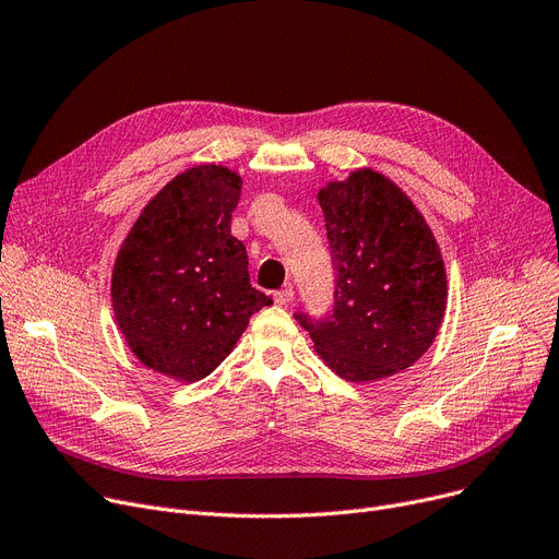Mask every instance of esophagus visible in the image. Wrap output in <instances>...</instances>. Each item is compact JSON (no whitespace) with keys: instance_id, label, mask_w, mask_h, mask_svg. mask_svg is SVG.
<instances>
[{"instance_id":"esophagus-1","label":"esophagus","mask_w":559,"mask_h":559,"mask_svg":"<svg viewBox=\"0 0 559 559\" xmlns=\"http://www.w3.org/2000/svg\"><path fill=\"white\" fill-rule=\"evenodd\" d=\"M292 299H295V289H292V287H283V289H278L276 295H274V301L278 306H287Z\"/></svg>"}]
</instances>
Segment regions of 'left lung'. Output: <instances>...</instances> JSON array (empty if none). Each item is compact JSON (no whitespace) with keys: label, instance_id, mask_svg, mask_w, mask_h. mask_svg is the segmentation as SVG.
Segmentation results:
<instances>
[{"label":"left lung","instance_id":"obj_1","mask_svg":"<svg viewBox=\"0 0 559 559\" xmlns=\"http://www.w3.org/2000/svg\"><path fill=\"white\" fill-rule=\"evenodd\" d=\"M335 270L333 310L295 317L342 378L367 383L417 362L447 310V272L432 233L405 192L358 169L321 188Z\"/></svg>","mask_w":559,"mask_h":559}]
</instances>
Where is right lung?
I'll return each mask as SVG.
<instances>
[{
    "mask_svg": "<svg viewBox=\"0 0 559 559\" xmlns=\"http://www.w3.org/2000/svg\"><path fill=\"white\" fill-rule=\"evenodd\" d=\"M240 188L222 165L179 174L144 205L112 267V310L129 348L186 383L213 373L249 317L272 304L251 287L247 249L230 235Z\"/></svg>",
    "mask_w": 559,
    "mask_h": 559,
    "instance_id": "add662e5",
    "label": "right lung"
}]
</instances>
